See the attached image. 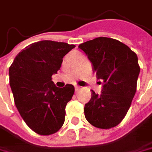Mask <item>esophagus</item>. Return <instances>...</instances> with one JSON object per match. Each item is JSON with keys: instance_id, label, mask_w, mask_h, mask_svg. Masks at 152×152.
Wrapping results in <instances>:
<instances>
[{"instance_id": "esophagus-1", "label": "esophagus", "mask_w": 152, "mask_h": 152, "mask_svg": "<svg viewBox=\"0 0 152 152\" xmlns=\"http://www.w3.org/2000/svg\"><path fill=\"white\" fill-rule=\"evenodd\" d=\"M75 90H76V92H78V91L80 90V87H78V86H75Z\"/></svg>"}]
</instances>
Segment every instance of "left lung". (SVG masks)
Wrapping results in <instances>:
<instances>
[{
	"label": "left lung",
	"instance_id": "8db88e82",
	"mask_svg": "<svg viewBox=\"0 0 152 152\" xmlns=\"http://www.w3.org/2000/svg\"><path fill=\"white\" fill-rule=\"evenodd\" d=\"M78 48L92 63L97 79L103 82L100 94L92 90L84 107L85 117L99 129L115 127L126 115L136 93L140 71L138 57L127 45L108 37H98Z\"/></svg>",
	"mask_w": 152,
	"mask_h": 152
}]
</instances>
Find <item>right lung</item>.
<instances>
[{
  "instance_id": "obj_1",
  "label": "right lung",
  "mask_w": 152,
  "mask_h": 152,
  "mask_svg": "<svg viewBox=\"0 0 152 152\" xmlns=\"http://www.w3.org/2000/svg\"><path fill=\"white\" fill-rule=\"evenodd\" d=\"M76 46L41 41L32 43L14 58L9 68V83L17 109L34 132L50 135L63 126L65 106L72 99L71 84L57 88L52 76L60 69L63 58Z\"/></svg>"
}]
</instances>
